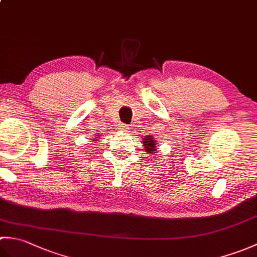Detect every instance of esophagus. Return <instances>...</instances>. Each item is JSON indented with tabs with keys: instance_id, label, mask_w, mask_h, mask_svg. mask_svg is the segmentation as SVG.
<instances>
[{
	"instance_id": "34e87169",
	"label": "esophagus",
	"mask_w": 257,
	"mask_h": 257,
	"mask_svg": "<svg viewBox=\"0 0 257 257\" xmlns=\"http://www.w3.org/2000/svg\"><path fill=\"white\" fill-rule=\"evenodd\" d=\"M120 129L121 130H129L130 127L128 124H124V123H121V125H120Z\"/></svg>"
}]
</instances>
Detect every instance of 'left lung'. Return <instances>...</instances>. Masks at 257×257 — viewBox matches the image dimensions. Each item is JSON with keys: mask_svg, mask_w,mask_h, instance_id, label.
I'll use <instances>...</instances> for the list:
<instances>
[{"mask_svg": "<svg viewBox=\"0 0 257 257\" xmlns=\"http://www.w3.org/2000/svg\"><path fill=\"white\" fill-rule=\"evenodd\" d=\"M144 145H145V149H146V151H148V152H152V151H156V147H157V145H156V141L154 140V138L152 137H150V136H148V137H146V138H144Z\"/></svg>", "mask_w": 257, "mask_h": 257, "instance_id": "obj_1", "label": "left lung"}]
</instances>
